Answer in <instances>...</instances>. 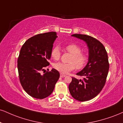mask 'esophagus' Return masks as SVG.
I'll use <instances>...</instances> for the list:
<instances>
[{
  "label": "esophagus",
  "mask_w": 123,
  "mask_h": 123,
  "mask_svg": "<svg viewBox=\"0 0 123 123\" xmlns=\"http://www.w3.org/2000/svg\"><path fill=\"white\" fill-rule=\"evenodd\" d=\"M65 76H66L65 75L63 74H62V73L60 74V77H61L63 78V77H65Z\"/></svg>",
  "instance_id": "obj_1"
}]
</instances>
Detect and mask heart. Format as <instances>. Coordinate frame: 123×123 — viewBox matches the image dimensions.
Here are the masks:
<instances>
[{
  "label": "heart",
  "instance_id": "obj_1",
  "mask_svg": "<svg viewBox=\"0 0 123 123\" xmlns=\"http://www.w3.org/2000/svg\"><path fill=\"white\" fill-rule=\"evenodd\" d=\"M66 50L72 54L69 59L70 62H57L54 63L53 67L60 73L67 74L75 68L77 69H83L87 64L88 61V56L84 53H81L80 47L74 43L69 44L65 47ZM51 56L55 60L60 58L61 52L58 46H55L51 51Z\"/></svg>",
  "mask_w": 123,
  "mask_h": 123
}]
</instances>
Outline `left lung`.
Here are the masks:
<instances>
[{
  "label": "left lung",
  "mask_w": 123,
  "mask_h": 123,
  "mask_svg": "<svg viewBox=\"0 0 123 123\" xmlns=\"http://www.w3.org/2000/svg\"><path fill=\"white\" fill-rule=\"evenodd\" d=\"M72 36L86 43L89 58L85 67L76 74L83 78L72 77L69 85V92L78 101H88L98 95L105 84L109 68L107 52L104 45L92 37L79 34Z\"/></svg>",
  "instance_id": "1"
}]
</instances>
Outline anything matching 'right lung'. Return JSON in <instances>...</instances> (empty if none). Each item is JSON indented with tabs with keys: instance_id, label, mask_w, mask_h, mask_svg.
<instances>
[{
	"instance_id": "right-lung-1",
	"label": "right lung",
	"mask_w": 123,
	"mask_h": 123,
	"mask_svg": "<svg viewBox=\"0 0 123 123\" xmlns=\"http://www.w3.org/2000/svg\"><path fill=\"white\" fill-rule=\"evenodd\" d=\"M57 37L55 32L39 34L27 39L20 49L18 59L19 80L23 89L34 98L43 99L50 96L60 78V73L55 69L41 74L49 65Z\"/></svg>"
}]
</instances>
